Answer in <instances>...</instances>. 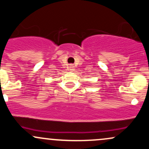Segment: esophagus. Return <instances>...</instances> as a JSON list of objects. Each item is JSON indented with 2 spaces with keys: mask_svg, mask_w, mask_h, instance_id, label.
Returning <instances> with one entry per match:
<instances>
[{
  "mask_svg": "<svg viewBox=\"0 0 149 149\" xmlns=\"http://www.w3.org/2000/svg\"><path fill=\"white\" fill-rule=\"evenodd\" d=\"M69 69H70V70H73L74 69V66H73V65H70Z\"/></svg>",
  "mask_w": 149,
  "mask_h": 149,
  "instance_id": "34e87169",
  "label": "esophagus"
}]
</instances>
